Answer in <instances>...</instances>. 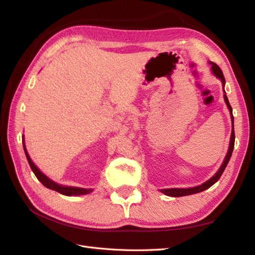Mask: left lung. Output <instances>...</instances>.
I'll use <instances>...</instances> for the list:
<instances>
[{
	"label": "left lung",
	"mask_w": 255,
	"mask_h": 255,
	"mask_svg": "<svg viewBox=\"0 0 255 255\" xmlns=\"http://www.w3.org/2000/svg\"><path fill=\"white\" fill-rule=\"evenodd\" d=\"M211 64V69H213V72L214 74L217 77L218 79L221 80V82H223V86H225V83H226V80H225V77H224V73L223 71H221V69L216 64L215 62H210ZM225 91V89H224ZM225 97V102L227 106H228L229 111H230V114H231V119H232V124H234V115H232V107L230 105V103L228 101V97H227V95L225 94L224 95ZM235 128L234 126H232V131H231V138H230V145H229V150H228V153H227L226 155V159L224 161L223 165L220 166V169L218 170V172L216 173V174L210 178V180H208L206 183L202 184V185L199 186H196V187H192V188H166V189H161V192L167 195V196H172V197H181V196H186V195H192V194H196V193H200L205 191V189L209 188L210 186H213L214 184L217 182L221 174H223L227 164H228V162L231 158V154H232V151H234V148H235Z\"/></svg>",
	"instance_id": "left-lung-1"
}]
</instances>
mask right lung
<instances>
[{"mask_svg": "<svg viewBox=\"0 0 255 255\" xmlns=\"http://www.w3.org/2000/svg\"><path fill=\"white\" fill-rule=\"evenodd\" d=\"M23 141H24V138H23ZM24 144V151H25V154H26V158L27 161H28V163L30 165V169L34 172V174L36 175V177L39 180V182H41V184L44 186H46L47 188H50L52 191H56L58 193H60L62 195H67V196H71V195H82V194H89L91 193L93 189H90V188H81V187H69V186H61L59 185V184L55 183L53 181H51L50 178H48L46 175L42 174V173L37 169V166L32 163V161L30 160L28 153H27L26 148H25V143Z\"/></svg>", "mask_w": 255, "mask_h": 255, "instance_id": "add662e5", "label": "right lung"}]
</instances>
